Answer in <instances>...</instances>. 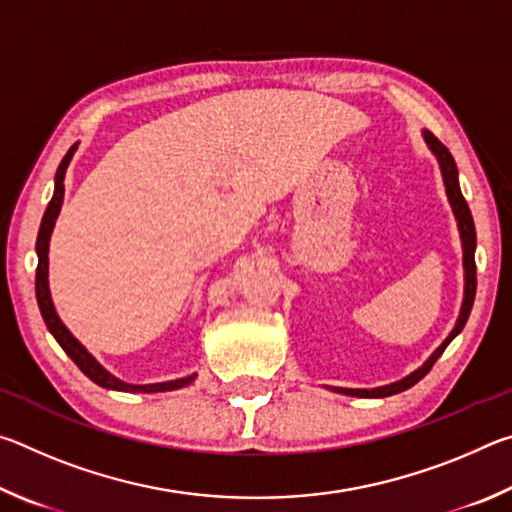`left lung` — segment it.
I'll list each match as a JSON object with an SVG mask.
<instances>
[{"mask_svg": "<svg viewBox=\"0 0 512 512\" xmlns=\"http://www.w3.org/2000/svg\"><path fill=\"white\" fill-rule=\"evenodd\" d=\"M424 142H427L429 151L436 155V160L440 164V173H443V183H445V192H447V201L452 205L454 219L458 223V235H461V246H463V271H465V287H463V305H461V314L456 318V325L452 332H449L447 339L438 345L436 350L431 352V357L422 363L420 368H415L411 375H406L402 379L393 381V384L386 386H377V388H339L332 386L334 393L341 395H352V397H368V400H377V397H388L395 393H402L406 388H411L418 384V381L427 375L431 370L433 363L440 359V354L445 352V348L452 343L458 334L463 332V327L470 318V311L474 305V296H476V264H474V250H476V232H474V221H472V212L467 207L465 198L461 194V185H458V169L456 162L452 158V153L447 151V146L433 137L429 131H422Z\"/></svg>", "mask_w": 512, "mask_h": 512, "instance_id": "8db88e82", "label": "left lung"}]
</instances>
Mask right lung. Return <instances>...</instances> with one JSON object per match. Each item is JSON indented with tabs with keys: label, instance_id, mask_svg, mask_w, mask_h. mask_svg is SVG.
Wrapping results in <instances>:
<instances>
[{
	"label": "right lung",
	"instance_id": "obj_1",
	"mask_svg": "<svg viewBox=\"0 0 512 512\" xmlns=\"http://www.w3.org/2000/svg\"><path fill=\"white\" fill-rule=\"evenodd\" d=\"M76 149H79V142H76L72 149L65 153L63 162L58 164L56 178H54V196L45 210V216H42L40 230H38V241H36V253H38V268H36V298H38V307L40 314L45 318V325L54 339L58 341L60 348L67 352V357L72 359L76 366L81 368L85 377H90L94 384H99L101 388H108V391H121V393H164V391H178L187 384H192L196 379L194 375L180 377V379H171V381H158V384H128V381H121L119 377L112 375L101 363L92 357L88 348L76 339V336L69 332L65 327L63 320L56 314L54 300H51V291H49V239L51 232H54L56 219L60 214V207H63V196H65V171L72 162Z\"/></svg>",
	"mask_w": 512,
	"mask_h": 512
}]
</instances>
